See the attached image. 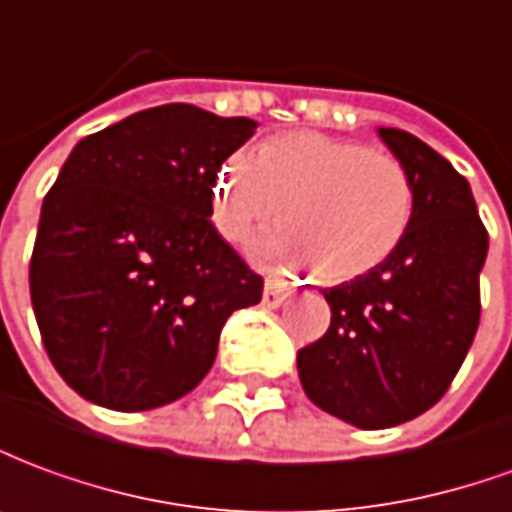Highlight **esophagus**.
Here are the masks:
<instances>
[{
  "label": "esophagus",
  "mask_w": 512,
  "mask_h": 512,
  "mask_svg": "<svg viewBox=\"0 0 512 512\" xmlns=\"http://www.w3.org/2000/svg\"><path fill=\"white\" fill-rule=\"evenodd\" d=\"M286 297H289V289H286L284 284H278V281H267L262 292V306L264 308L284 306Z\"/></svg>",
  "instance_id": "esophagus-1"
}]
</instances>
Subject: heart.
Here are the masks:
<instances>
[{"label":"heart","mask_w":512,"mask_h":512,"mask_svg":"<svg viewBox=\"0 0 512 512\" xmlns=\"http://www.w3.org/2000/svg\"><path fill=\"white\" fill-rule=\"evenodd\" d=\"M413 181L400 159L322 132H286L239 148L215 181V226L231 242L264 231L250 253L267 267H317L333 281L378 270L413 223Z\"/></svg>","instance_id":"b5f03b06"}]
</instances>
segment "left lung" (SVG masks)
Masks as SVG:
<instances>
[{
    "instance_id": "8db88e82",
    "label": "left lung",
    "mask_w": 512,
    "mask_h": 512,
    "mask_svg": "<svg viewBox=\"0 0 512 512\" xmlns=\"http://www.w3.org/2000/svg\"><path fill=\"white\" fill-rule=\"evenodd\" d=\"M378 134L413 181L411 231L378 270L322 292L331 328L297 350L308 400L361 430L411 422L444 397L480 325L488 256L469 181L419 137Z\"/></svg>"
}]
</instances>
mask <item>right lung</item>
<instances>
[{"instance_id":"obj_1","label":"right lung","mask_w":512,"mask_h":512,"mask_svg":"<svg viewBox=\"0 0 512 512\" xmlns=\"http://www.w3.org/2000/svg\"><path fill=\"white\" fill-rule=\"evenodd\" d=\"M259 123L192 104L134 112L79 140L43 198L30 295L71 389L151 411L212 369L226 320L264 281L212 226L217 170Z\"/></svg>"}]
</instances>
